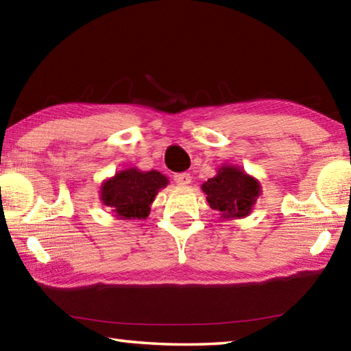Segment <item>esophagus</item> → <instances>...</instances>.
<instances>
[{
    "label": "esophagus",
    "instance_id": "34e87169",
    "mask_svg": "<svg viewBox=\"0 0 351 351\" xmlns=\"http://www.w3.org/2000/svg\"><path fill=\"white\" fill-rule=\"evenodd\" d=\"M173 180L178 186H187V184L192 182V176H190V173H176Z\"/></svg>",
    "mask_w": 351,
    "mask_h": 351
}]
</instances>
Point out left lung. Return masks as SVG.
<instances>
[{
    "instance_id": "left-lung-1",
    "label": "left lung",
    "mask_w": 351,
    "mask_h": 351,
    "mask_svg": "<svg viewBox=\"0 0 351 351\" xmlns=\"http://www.w3.org/2000/svg\"><path fill=\"white\" fill-rule=\"evenodd\" d=\"M201 189L207 203L221 213V218L247 217L261 193L260 182L235 165H223Z\"/></svg>"
}]
</instances>
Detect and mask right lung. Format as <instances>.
<instances>
[{"label":"right lung","instance_id":"right-lung-1","mask_svg":"<svg viewBox=\"0 0 351 351\" xmlns=\"http://www.w3.org/2000/svg\"><path fill=\"white\" fill-rule=\"evenodd\" d=\"M169 180L156 170L127 169L106 180L100 187V199L122 219H141L150 213V204Z\"/></svg>","mask_w":351,"mask_h":351}]
</instances>
